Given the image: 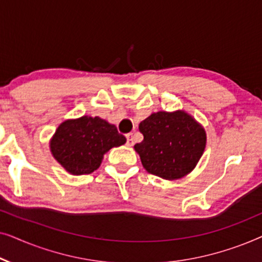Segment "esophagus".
Segmentation results:
<instances>
[{
  "label": "esophagus",
  "instance_id": "1",
  "mask_svg": "<svg viewBox=\"0 0 262 262\" xmlns=\"http://www.w3.org/2000/svg\"><path fill=\"white\" fill-rule=\"evenodd\" d=\"M126 143H127V145L128 146H131V145H134V136H132V134H127L126 135Z\"/></svg>",
  "mask_w": 262,
  "mask_h": 262
}]
</instances>
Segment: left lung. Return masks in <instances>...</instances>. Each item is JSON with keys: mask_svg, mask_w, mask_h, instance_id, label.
Here are the masks:
<instances>
[{"mask_svg": "<svg viewBox=\"0 0 262 262\" xmlns=\"http://www.w3.org/2000/svg\"><path fill=\"white\" fill-rule=\"evenodd\" d=\"M144 136L135 150L150 174L175 180L188 174L206 144L204 128L184 111L157 112L139 124Z\"/></svg>", "mask_w": 262, "mask_h": 262, "instance_id": "left-lung-1", "label": "left lung"}]
</instances>
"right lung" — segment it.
I'll list each match as a JSON object with an SVG mask.
<instances>
[{"label":"right lung","instance_id":"right-lung-1","mask_svg":"<svg viewBox=\"0 0 262 262\" xmlns=\"http://www.w3.org/2000/svg\"><path fill=\"white\" fill-rule=\"evenodd\" d=\"M125 142L114 125L84 116L59 125L51 141V152L70 174H91L100 167L103 154Z\"/></svg>","mask_w":262,"mask_h":262}]
</instances>
